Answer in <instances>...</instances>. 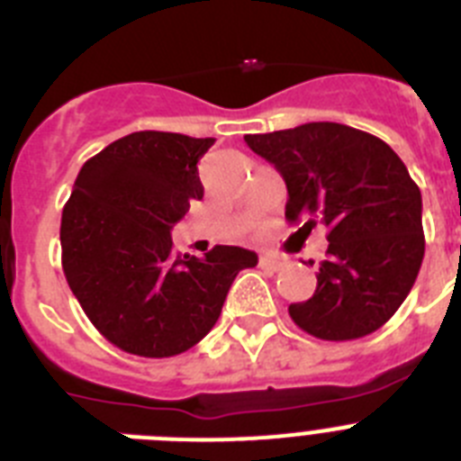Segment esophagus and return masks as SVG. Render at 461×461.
<instances>
[{
	"instance_id": "esophagus-1",
	"label": "esophagus",
	"mask_w": 461,
	"mask_h": 461,
	"mask_svg": "<svg viewBox=\"0 0 461 461\" xmlns=\"http://www.w3.org/2000/svg\"><path fill=\"white\" fill-rule=\"evenodd\" d=\"M281 266H284V263H281L276 256H270V254L260 256V267H266V270L276 272V270H281Z\"/></svg>"
}]
</instances>
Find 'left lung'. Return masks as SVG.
<instances>
[{
  "label": "left lung",
  "mask_w": 461,
  "mask_h": 461,
  "mask_svg": "<svg viewBox=\"0 0 461 461\" xmlns=\"http://www.w3.org/2000/svg\"><path fill=\"white\" fill-rule=\"evenodd\" d=\"M288 189L286 219L328 226L316 291L288 307L293 323L325 341H351L393 319L425 256L420 189L388 142L337 122L244 136Z\"/></svg>",
  "instance_id": "left-lung-1"
}]
</instances>
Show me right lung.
Wrapping results in <instances>:
<instances>
[{"instance_id":"1","label":"right lung","mask_w":461,"mask_h":461,"mask_svg":"<svg viewBox=\"0 0 461 461\" xmlns=\"http://www.w3.org/2000/svg\"><path fill=\"white\" fill-rule=\"evenodd\" d=\"M214 138L136 131L80 168L62 212V267L92 325L140 357L189 351L214 328L228 288L258 256L217 244L180 256L170 230L201 201L198 161Z\"/></svg>"}]
</instances>
